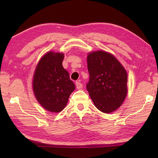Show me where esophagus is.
I'll list each match as a JSON object with an SVG mask.
<instances>
[{"instance_id": "obj_1", "label": "esophagus", "mask_w": 158, "mask_h": 158, "mask_svg": "<svg viewBox=\"0 0 158 158\" xmlns=\"http://www.w3.org/2000/svg\"><path fill=\"white\" fill-rule=\"evenodd\" d=\"M76 88L77 89H80V88H82V83H80V82H76Z\"/></svg>"}]
</instances>
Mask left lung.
Returning a JSON list of instances; mask_svg holds the SVG:
<instances>
[{"mask_svg": "<svg viewBox=\"0 0 158 158\" xmlns=\"http://www.w3.org/2000/svg\"><path fill=\"white\" fill-rule=\"evenodd\" d=\"M87 90L99 111L109 113L120 107L127 94V73L115 57L106 51L89 52Z\"/></svg>", "mask_w": 158, "mask_h": 158, "instance_id": "left-lung-1", "label": "left lung"}]
</instances>
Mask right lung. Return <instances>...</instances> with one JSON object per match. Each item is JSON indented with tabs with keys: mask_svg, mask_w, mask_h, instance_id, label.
<instances>
[{
	"mask_svg": "<svg viewBox=\"0 0 158 158\" xmlns=\"http://www.w3.org/2000/svg\"><path fill=\"white\" fill-rule=\"evenodd\" d=\"M64 54L46 53L38 63L33 74V89L41 106L47 111L59 113L67 104L75 85L63 66Z\"/></svg>",
	"mask_w": 158,
	"mask_h": 158,
	"instance_id": "obj_1",
	"label": "right lung"
}]
</instances>
